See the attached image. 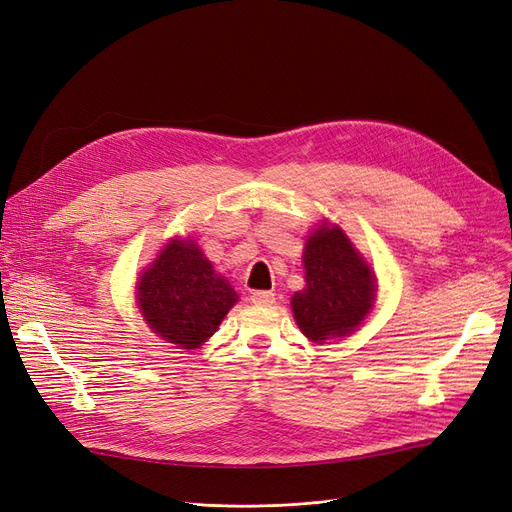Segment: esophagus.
<instances>
[{"mask_svg": "<svg viewBox=\"0 0 512 512\" xmlns=\"http://www.w3.org/2000/svg\"><path fill=\"white\" fill-rule=\"evenodd\" d=\"M250 301L256 305V307H269L275 303V294L269 292V290H256L252 292Z\"/></svg>", "mask_w": 512, "mask_h": 512, "instance_id": "34e87169", "label": "esophagus"}]
</instances>
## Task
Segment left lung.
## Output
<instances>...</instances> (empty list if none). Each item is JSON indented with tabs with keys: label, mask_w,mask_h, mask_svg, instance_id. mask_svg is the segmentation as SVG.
<instances>
[{
	"label": "left lung",
	"mask_w": 512,
	"mask_h": 512,
	"mask_svg": "<svg viewBox=\"0 0 512 512\" xmlns=\"http://www.w3.org/2000/svg\"><path fill=\"white\" fill-rule=\"evenodd\" d=\"M307 288L292 296L298 326L311 341L347 337L375 301V277L341 228L311 233L305 243Z\"/></svg>",
	"instance_id": "1"
}]
</instances>
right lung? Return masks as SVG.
<instances>
[{"instance_id": "add662e5", "label": "right lung", "mask_w": 512, "mask_h": 512, "mask_svg": "<svg viewBox=\"0 0 512 512\" xmlns=\"http://www.w3.org/2000/svg\"><path fill=\"white\" fill-rule=\"evenodd\" d=\"M137 303L158 337L195 349L237 303V292L214 271L195 241L173 239L142 275Z\"/></svg>"}]
</instances>
